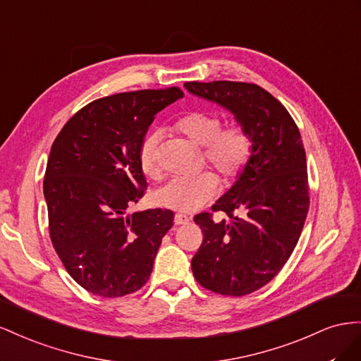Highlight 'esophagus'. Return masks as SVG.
<instances>
[{"mask_svg": "<svg viewBox=\"0 0 361 361\" xmlns=\"http://www.w3.org/2000/svg\"><path fill=\"white\" fill-rule=\"evenodd\" d=\"M189 221H190L189 216L183 214V213H177V214H175V218H173L175 225H184V224H188Z\"/></svg>", "mask_w": 361, "mask_h": 361, "instance_id": "1", "label": "esophagus"}]
</instances>
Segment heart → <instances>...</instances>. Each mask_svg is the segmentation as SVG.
Masks as SVG:
<instances>
[{"label": "heart", "mask_w": 361, "mask_h": 361, "mask_svg": "<svg viewBox=\"0 0 361 361\" xmlns=\"http://www.w3.org/2000/svg\"><path fill=\"white\" fill-rule=\"evenodd\" d=\"M173 128L192 143L202 147L204 161L218 171L222 178L233 181L248 168L254 154V140L242 123L222 127V118L214 111L193 110L180 116ZM160 133L149 131L139 145V166L145 177L159 180L161 175L159 154ZM219 190V180L213 172H202L193 178H173L154 192V201L164 209L190 213L212 201Z\"/></svg>", "instance_id": "b5f03b06"}]
</instances>
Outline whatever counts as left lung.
<instances>
[{"instance_id":"1","label":"left lung","mask_w":361,"mask_h":361,"mask_svg":"<svg viewBox=\"0 0 361 361\" xmlns=\"http://www.w3.org/2000/svg\"><path fill=\"white\" fill-rule=\"evenodd\" d=\"M190 94L234 113L254 140L251 163L234 186L193 218L204 234L192 259L193 276L219 295L243 296L262 289L289 260L310 205L305 149L290 113L254 83H184Z\"/></svg>"}]
</instances>
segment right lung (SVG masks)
I'll list each match as a JSON object with an SVG mask.
<instances>
[{
  "mask_svg": "<svg viewBox=\"0 0 361 361\" xmlns=\"http://www.w3.org/2000/svg\"><path fill=\"white\" fill-rule=\"evenodd\" d=\"M183 95L173 86L95 99L51 147L44 180L49 238L68 274L90 293L126 296L148 281L173 213L127 209L148 188L140 142L154 116Z\"/></svg>",
  "mask_w": 361,
  "mask_h": 361,
  "instance_id": "obj_1",
  "label": "right lung"
}]
</instances>
